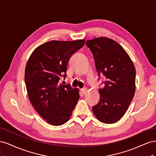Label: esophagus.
I'll return each mask as SVG.
<instances>
[{
    "label": "esophagus",
    "mask_w": 156,
    "mask_h": 156,
    "mask_svg": "<svg viewBox=\"0 0 156 156\" xmlns=\"http://www.w3.org/2000/svg\"><path fill=\"white\" fill-rule=\"evenodd\" d=\"M87 88H82V89H81V92H82V93H83V94H85V93L87 92Z\"/></svg>",
    "instance_id": "34e87169"
}]
</instances>
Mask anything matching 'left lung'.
<instances>
[{"mask_svg":"<svg viewBox=\"0 0 156 156\" xmlns=\"http://www.w3.org/2000/svg\"><path fill=\"white\" fill-rule=\"evenodd\" d=\"M99 76L106 78L99 89L100 101L92 107L100 122L113 124L124 115L135 92V69L128 54L116 41L106 37L87 40ZM101 77H100V79Z\"/></svg>","mask_w":156,"mask_h":156,"instance_id":"obj_1","label":"left lung"}]
</instances>
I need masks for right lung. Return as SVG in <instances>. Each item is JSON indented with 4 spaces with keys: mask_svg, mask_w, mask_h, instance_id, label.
<instances>
[{
    "mask_svg": "<svg viewBox=\"0 0 156 156\" xmlns=\"http://www.w3.org/2000/svg\"><path fill=\"white\" fill-rule=\"evenodd\" d=\"M84 40H52L40 45L28 60L25 80L29 100L38 114L53 126L65 124L79 99L78 88L60 83L66 77L69 60Z\"/></svg>",
    "mask_w": 156,
    "mask_h": 156,
    "instance_id": "add662e5",
    "label": "right lung"
}]
</instances>
